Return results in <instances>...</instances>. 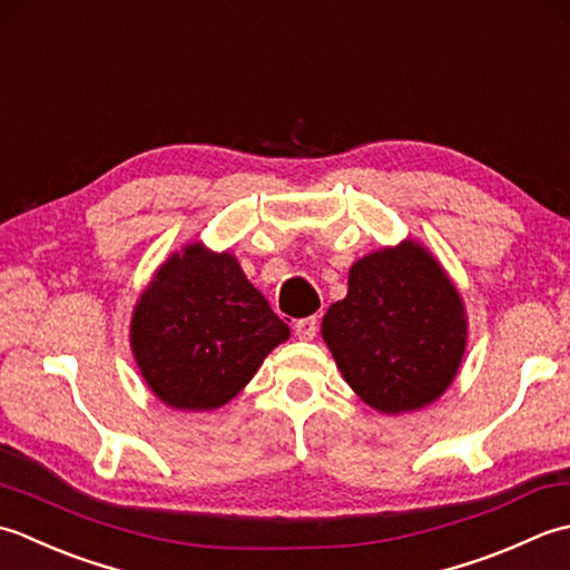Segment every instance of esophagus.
<instances>
[{"label": "esophagus", "mask_w": 570, "mask_h": 570, "mask_svg": "<svg viewBox=\"0 0 570 570\" xmlns=\"http://www.w3.org/2000/svg\"><path fill=\"white\" fill-rule=\"evenodd\" d=\"M295 334L302 342H312L317 336V317H305L295 322Z\"/></svg>", "instance_id": "esophagus-1"}]
</instances>
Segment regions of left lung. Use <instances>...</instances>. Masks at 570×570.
Returning <instances> with one entry per match:
<instances>
[{
  "label": "left lung",
  "instance_id": "left-lung-1",
  "mask_svg": "<svg viewBox=\"0 0 570 570\" xmlns=\"http://www.w3.org/2000/svg\"><path fill=\"white\" fill-rule=\"evenodd\" d=\"M322 340L356 396L396 415L443 396L468 346V317L443 265L403 240L352 265L350 293L324 315Z\"/></svg>",
  "mask_w": 570,
  "mask_h": 570
}]
</instances>
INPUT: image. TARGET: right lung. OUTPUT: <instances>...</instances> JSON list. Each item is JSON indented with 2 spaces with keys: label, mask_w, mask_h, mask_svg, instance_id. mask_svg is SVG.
I'll return each instance as SVG.
<instances>
[{
  "label": "right lung",
  "mask_w": 570,
  "mask_h": 570,
  "mask_svg": "<svg viewBox=\"0 0 570 570\" xmlns=\"http://www.w3.org/2000/svg\"><path fill=\"white\" fill-rule=\"evenodd\" d=\"M289 336L230 253L189 243L139 295L130 346L155 396L179 411H214L240 393Z\"/></svg>",
  "instance_id": "obj_1"
}]
</instances>
